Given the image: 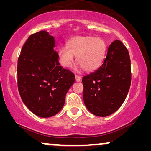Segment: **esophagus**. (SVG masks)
I'll use <instances>...</instances> for the list:
<instances>
[{"mask_svg": "<svg viewBox=\"0 0 151 151\" xmlns=\"http://www.w3.org/2000/svg\"><path fill=\"white\" fill-rule=\"evenodd\" d=\"M75 78H76V82H80V80H81V77H80V76H79L76 75Z\"/></svg>", "mask_w": 151, "mask_h": 151, "instance_id": "obj_1", "label": "esophagus"}]
</instances>
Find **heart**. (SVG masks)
Here are the masks:
<instances>
[{"label": "heart", "mask_w": 151, "mask_h": 151, "mask_svg": "<svg viewBox=\"0 0 151 151\" xmlns=\"http://www.w3.org/2000/svg\"><path fill=\"white\" fill-rule=\"evenodd\" d=\"M106 50V42L102 38L89 36H75L67 42V47L60 49L58 60L63 67L69 68L76 56L80 69L92 72L101 65Z\"/></svg>", "instance_id": "heart-1"}]
</instances>
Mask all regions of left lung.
<instances>
[{"label":"left lung","mask_w":151,"mask_h":151,"mask_svg":"<svg viewBox=\"0 0 151 151\" xmlns=\"http://www.w3.org/2000/svg\"><path fill=\"white\" fill-rule=\"evenodd\" d=\"M131 82L129 51L121 41L116 40L109 46L100 67L82 78L86 109L96 116L112 114L124 102Z\"/></svg>","instance_id":"left-lung-1"}]
</instances>
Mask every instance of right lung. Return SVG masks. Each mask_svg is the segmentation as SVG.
Segmentation results:
<instances>
[{
  "label": "right lung",
  "mask_w": 151,
  "mask_h": 151,
  "mask_svg": "<svg viewBox=\"0 0 151 151\" xmlns=\"http://www.w3.org/2000/svg\"><path fill=\"white\" fill-rule=\"evenodd\" d=\"M55 38L47 31L29 37L18 60V88L22 102L40 117H50L63 109L75 76L60 66Z\"/></svg>",
  "instance_id": "right-lung-1"
}]
</instances>
